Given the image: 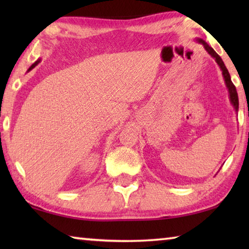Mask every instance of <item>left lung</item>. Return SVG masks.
Returning <instances> with one entry per match:
<instances>
[{"mask_svg":"<svg viewBox=\"0 0 249 249\" xmlns=\"http://www.w3.org/2000/svg\"><path fill=\"white\" fill-rule=\"evenodd\" d=\"M196 41H197V43H200V44L203 45L204 49L206 50V52H208V53L210 54V56L215 59L216 64L218 65V67H220V69L222 71L223 78H224V81H225V84H226L227 91H229V96H230L231 104L233 105V107L235 108V111L238 112V95H237V91H236V88H235V86L233 84V82H231V75L229 73V70L226 69V67L224 65V62H223L222 58L218 56V54L215 53V50H214L212 47H211V46H209L208 44H206L203 39L196 38Z\"/></svg>","mask_w":249,"mask_h":249,"instance_id":"left-lung-1","label":"left lung"}]
</instances>
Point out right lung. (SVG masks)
Segmentation results:
<instances>
[{"label": "right lung", "mask_w": 249, "mask_h": 249, "mask_svg": "<svg viewBox=\"0 0 249 249\" xmlns=\"http://www.w3.org/2000/svg\"><path fill=\"white\" fill-rule=\"evenodd\" d=\"M39 62H40V59H38V60H37V61H35V62H34V64L31 66V67H29V69L27 70V72H28V71H31L32 69H34V68H35V67L37 66V65H38L39 64Z\"/></svg>", "instance_id": "add662e5"}]
</instances>
